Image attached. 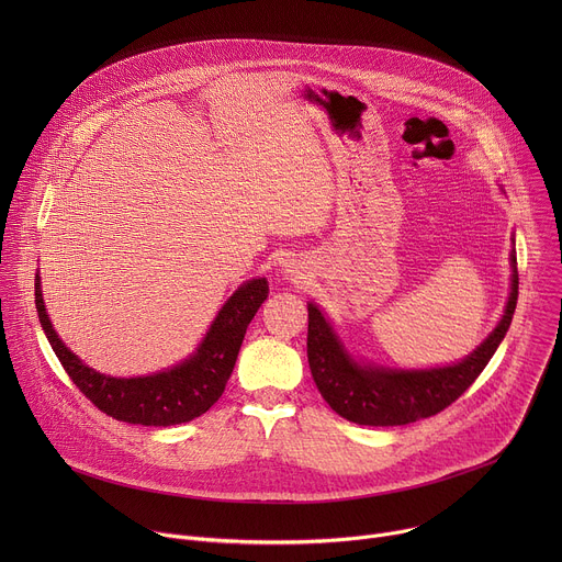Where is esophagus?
Here are the masks:
<instances>
[{
  "label": "esophagus",
  "instance_id": "1",
  "mask_svg": "<svg viewBox=\"0 0 562 562\" xmlns=\"http://www.w3.org/2000/svg\"><path fill=\"white\" fill-rule=\"evenodd\" d=\"M289 271H291V269H286V273H289Z\"/></svg>",
  "mask_w": 562,
  "mask_h": 562
}]
</instances>
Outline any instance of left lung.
I'll list each match as a JSON object with an SVG mask.
<instances>
[{
	"label": "left lung",
	"instance_id": "8db88e82",
	"mask_svg": "<svg viewBox=\"0 0 562 562\" xmlns=\"http://www.w3.org/2000/svg\"><path fill=\"white\" fill-rule=\"evenodd\" d=\"M512 260V291L496 329L467 358L447 367L393 369L356 360L342 345L334 325L308 302L306 356L317 391L329 407L356 425L395 427L440 414L483 373L498 345L507 336L518 300L516 249Z\"/></svg>",
	"mask_w": 562,
	"mask_h": 562
}]
</instances>
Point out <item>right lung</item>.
I'll return each instance as SVG.
<instances>
[{"instance_id":"obj_1","label":"right lung","mask_w":562,"mask_h":562,"mask_svg":"<svg viewBox=\"0 0 562 562\" xmlns=\"http://www.w3.org/2000/svg\"><path fill=\"white\" fill-rule=\"evenodd\" d=\"M267 295V278L247 280L224 302L206 336L187 360L150 375L113 378L85 364L61 342L44 306L40 273L35 276L40 323L68 378L106 416L144 427L182 425L206 414L217 403L235 367L247 327Z\"/></svg>"}]
</instances>
